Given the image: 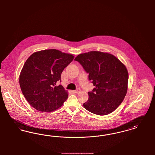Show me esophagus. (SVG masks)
Instances as JSON below:
<instances>
[{
	"label": "esophagus",
	"mask_w": 155,
	"mask_h": 155,
	"mask_svg": "<svg viewBox=\"0 0 155 155\" xmlns=\"http://www.w3.org/2000/svg\"><path fill=\"white\" fill-rule=\"evenodd\" d=\"M74 92L75 93H76V94H79L81 92V89L80 88H78L77 90L74 91Z\"/></svg>",
	"instance_id": "obj_1"
}]
</instances>
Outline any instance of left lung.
I'll list each match as a JSON object with an SVG mask.
<instances>
[{
    "mask_svg": "<svg viewBox=\"0 0 155 155\" xmlns=\"http://www.w3.org/2000/svg\"><path fill=\"white\" fill-rule=\"evenodd\" d=\"M74 60L81 64L96 87L88 92L84 108L101 116L115 110L127 92L128 73L125 65L110 53L99 51L81 53Z\"/></svg>",
    "mask_w": 155,
    "mask_h": 155,
    "instance_id": "8db88e82",
    "label": "left lung"
}]
</instances>
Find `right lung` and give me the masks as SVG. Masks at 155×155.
Returning <instances> with one entry per match:
<instances>
[{
    "instance_id": "obj_1",
    "label": "right lung",
    "mask_w": 155,
    "mask_h": 155,
    "mask_svg": "<svg viewBox=\"0 0 155 155\" xmlns=\"http://www.w3.org/2000/svg\"><path fill=\"white\" fill-rule=\"evenodd\" d=\"M74 58L56 49H47L32 53L26 60L19 82L24 96L34 109L51 112L66 101L68 92L62 85H55Z\"/></svg>"
}]
</instances>
